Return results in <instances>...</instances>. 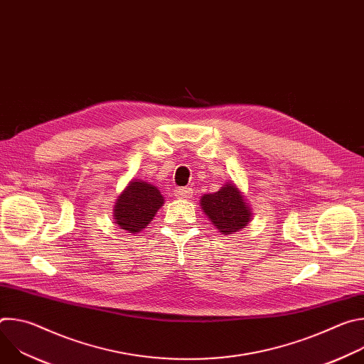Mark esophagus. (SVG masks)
Instances as JSON below:
<instances>
[{
  "mask_svg": "<svg viewBox=\"0 0 364 364\" xmlns=\"http://www.w3.org/2000/svg\"><path fill=\"white\" fill-rule=\"evenodd\" d=\"M174 194H176L178 198H188V197L193 194V190L188 188V187H178V188H176Z\"/></svg>",
  "mask_w": 364,
  "mask_h": 364,
  "instance_id": "obj_1",
  "label": "esophagus"
}]
</instances>
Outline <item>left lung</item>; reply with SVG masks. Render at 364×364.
Segmentation results:
<instances>
[{
  "mask_svg": "<svg viewBox=\"0 0 364 364\" xmlns=\"http://www.w3.org/2000/svg\"><path fill=\"white\" fill-rule=\"evenodd\" d=\"M201 209L222 235L243 229L250 222V209L233 183H228L213 194H204Z\"/></svg>",
  "mask_w": 364,
  "mask_h": 364,
  "instance_id": "left-lung-1",
  "label": "left lung"
}]
</instances>
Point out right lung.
Returning a JSON list of instances; mask_svg holds the SVG:
<instances>
[{
	"label": "right lung",
	"instance_id": "add662e5",
	"mask_svg": "<svg viewBox=\"0 0 364 364\" xmlns=\"http://www.w3.org/2000/svg\"><path fill=\"white\" fill-rule=\"evenodd\" d=\"M163 203L164 197L157 187L145 181H132L117 200L115 223L129 233H136L152 220Z\"/></svg>",
	"mask_w": 364,
	"mask_h": 364
}]
</instances>
